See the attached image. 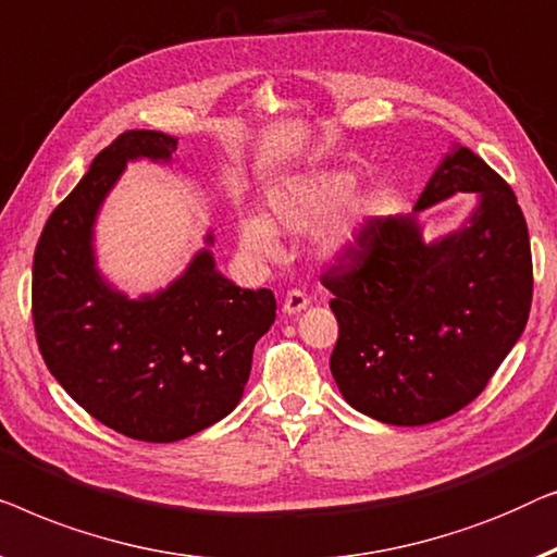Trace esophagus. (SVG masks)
<instances>
[{
  "mask_svg": "<svg viewBox=\"0 0 557 557\" xmlns=\"http://www.w3.org/2000/svg\"><path fill=\"white\" fill-rule=\"evenodd\" d=\"M310 305V297L302 293L300 287H293V289H287V295H285V302H282V310L287 312V315H295V312H300V310H305Z\"/></svg>",
  "mask_w": 557,
  "mask_h": 557,
  "instance_id": "obj_1",
  "label": "esophagus"
}]
</instances>
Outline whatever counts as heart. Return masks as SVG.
Here are the masks:
<instances>
[{
    "label": "heart",
    "instance_id": "heart-1",
    "mask_svg": "<svg viewBox=\"0 0 557 557\" xmlns=\"http://www.w3.org/2000/svg\"><path fill=\"white\" fill-rule=\"evenodd\" d=\"M356 191V176L350 171H310V174L282 176L264 194L272 222L282 230L305 232L329 219L318 230V245L323 252H343L354 245L371 216V199H350ZM239 242L245 252L260 260L277 255V232L260 214L239 219Z\"/></svg>",
    "mask_w": 557,
    "mask_h": 557
}]
</instances>
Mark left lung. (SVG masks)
Segmentation results:
<instances>
[{
  "mask_svg": "<svg viewBox=\"0 0 557 557\" xmlns=\"http://www.w3.org/2000/svg\"><path fill=\"white\" fill-rule=\"evenodd\" d=\"M457 191L480 194L461 232L424 245L413 214L368 219L320 275L338 320L333 379L354 409L383 424L421 426L465 409L528 323L530 234L512 186L457 148L413 211Z\"/></svg>",
  "mask_w": 557,
  "mask_h": 557,
  "instance_id": "obj_1",
  "label": "left lung"
}]
</instances>
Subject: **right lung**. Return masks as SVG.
<instances>
[{"mask_svg":"<svg viewBox=\"0 0 557 557\" xmlns=\"http://www.w3.org/2000/svg\"><path fill=\"white\" fill-rule=\"evenodd\" d=\"M174 151L166 133H121L54 207L33 262V323L50 373L100 424L159 444L197 434L239 404L255 343L277 308L268 287L242 289L219 275L207 249L144 300L98 277L90 226L100 201L125 161Z\"/></svg>","mask_w":557,"mask_h":557,"instance_id":"right-lung-1","label":"right lung"}]
</instances>
